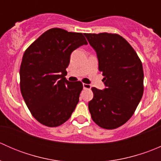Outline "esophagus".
Segmentation results:
<instances>
[{"instance_id": "esophagus-1", "label": "esophagus", "mask_w": 161, "mask_h": 161, "mask_svg": "<svg viewBox=\"0 0 161 161\" xmlns=\"http://www.w3.org/2000/svg\"><path fill=\"white\" fill-rule=\"evenodd\" d=\"M91 88V86L89 85V84H86V83H83V89H87V90H89V89Z\"/></svg>"}]
</instances>
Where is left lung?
I'll return each instance as SVG.
<instances>
[{
    "label": "left lung",
    "instance_id": "left-lung-1",
    "mask_svg": "<svg viewBox=\"0 0 161 161\" xmlns=\"http://www.w3.org/2000/svg\"><path fill=\"white\" fill-rule=\"evenodd\" d=\"M96 50L106 88L92 87L89 102L92 121L105 129L123 125L132 116L143 94L142 61L125 39L117 33H84Z\"/></svg>",
    "mask_w": 161,
    "mask_h": 161
}]
</instances>
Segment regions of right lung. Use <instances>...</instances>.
<instances>
[{"mask_svg": "<svg viewBox=\"0 0 161 161\" xmlns=\"http://www.w3.org/2000/svg\"><path fill=\"white\" fill-rule=\"evenodd\" d=\"M88 44L83 34L53 28L25 50L20 66V90L32 116L47 127L70 118L83 89L66 79L71 52Z\"/></svg>", "mask_w": 161, "mask_h": 161, "instance_id": "right-lung-1", "label": "right lung"}]
</instances>
